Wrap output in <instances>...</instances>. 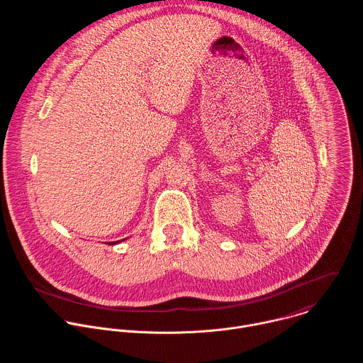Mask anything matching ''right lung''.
<instances>
[{
    "label": "right lung",
    "instance_id": "add662e5",
    "mask_svg": "<svg viewBox=\"0 0 363 363\" xmlns=\"http://www.w3.org/2000/svg\"><path fill=\"white\" fill-rule=\"evenodd\" d=\"M126 240V238H125ZM123 240H119V241H113V242H108V244H111V245H115V244H118V242H122Z\"/></svg>",
    "mask_w": 363,
    "mask_h": 363
}]
</instances>
